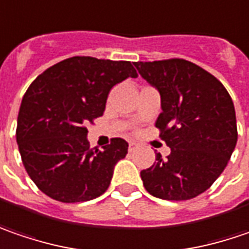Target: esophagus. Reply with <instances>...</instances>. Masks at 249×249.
Returning a JSON list of instances; mask_svg holds the SVG:
<instances>
[{"instance_id":"1","label":"esophagus","mask_w":249,"mask_h":249,"mask_svg":"<svg viewBox=\"0 0 249 249\" xmlns=\"http://www.w3.org/2000/svg\"><path fill=\"white\" fill-rule=\"evenodd\" d=\"M134 150H137V143L130 142V143H129V151H134Z\"/></svg>"}]
</instances>
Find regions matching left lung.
Returning a JSON list of instances; mask_svg holds the SVG:
<instances>
[{"instance_id":"left-lung-1","label":"left lung","mask_w":249,"mask_h":249,"mask_svg":"<svg viewBox=\"0 0 249 249\" xmlns=\"http://www.w3.org/2000/svg\"><path fill=\"white\" fill-rule=\"evenodd\" d=\"M161 95L160 137L171 148L140 172L145 191L164 200H188L207 191L237 144L230 93L214 75L183 58L134 63Z\"/></svg>"}]
</instances>
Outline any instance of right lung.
Here are the masks:
<instances>
[{"label":"right lung","mask_w":249,"mask_h":249,"mask_svg":"<svg viewBox=\"0 0 249 249\" xmlns=\"http://www.w3.org/2000/svg\"><path fill=\"white\" fill-rule=\"evenodd\" d=\"M127 77H137L130 61L75 56L49 67L25 92L17 143L28 175L49 197L87 202L109 188L129 144L112 139L104 151L91 148L87 124L104 115L109 91Z\"/></svg>","instance_id":"right-lung-1"}]
</instances>
